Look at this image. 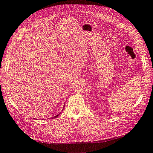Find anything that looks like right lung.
Wrapping results in <instances>:
<instances>
[{
    "label": "right lung",
    "mask_w": 153,
    "mask_h": 153,
    "mask_svg": "<svg viewBox=\"0 0 153 153\" xmlns=\"http://www.w3.org/2000/svg\"><path fill=\"white\" fill-rule=\"evenodd\" d=\"M64 107H65V105H64V107H63V108H64ZM62 111H63V110H62ZM60 113H61V112H60ZM60 113H59V114H60ZM59 114H58L57 115H55V116H54V117H52V118H56V117H58V116L59 115Z\"/></svg>",
    "instance_id": "obj_1"
}]
</instances>
